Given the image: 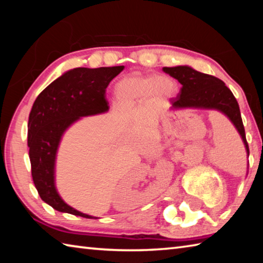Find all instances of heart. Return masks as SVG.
<instances>
[{
  "mask_svg": "<svg viewBox=\"0 0 263 263\" xmlns=\"http://www.w3.org/2000/svg\"><path fill=\"white\" fill-rule=\"evenodd\" d=\"M175 82L167 77L128 75L115 84L114 97L122 108L136 105L149 96H168L174 90Z\"/></svg>",
  "mask_w": 263,
  "mask_h": 263,
  "instance_id": "obj_1",
  "label": "heart"
}]
</instances>
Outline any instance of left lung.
Returning <instances> with one entry per match:
<instances>
[{
    "instance_id": "obj_1",
    "label": "left lung",
    "mask_w": 263,
    "mask_h": 263,
    "mask_svg": "<svg viewBox=\"0 0 263 263\" xmlns=\"http://www.w3.org/2000/svg\"><path fill=\"white\" fill-rule=\"evenodd\" d=\"M162 70L182 84L177 96L171 99V109H205L224 114L241 137L248 158L249 148L239 104L225 83L218 78L198 72L190 66L163 67Z\"/></svg>"
}]
</instances>
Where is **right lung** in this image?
<instances>
[{
  "instance_id": "1",
  "label": "right lung",
  "mask_w": 263,
  "mask_h": 263,
  "mask_svg": "<svg viewBox=\"0 0 263 263\" xmlns=\"http://www.w3.org/2000/svg\"><path fill=\"white\" fill-rule=\"evenodd\" d=\"M124 66L73 68L38 95L29 115L28 146L33 183L44 202L54 210L83 218H97L69 206L55 186V162L65 132L82 117L109 110L105 89Z\"/></svg>"
}]
</instances>
